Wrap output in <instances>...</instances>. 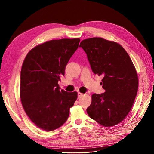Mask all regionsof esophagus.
<instances>
[{
	"label": "esophagus",
	"mask_w": 154,
	"mask_h": 154,
	"mask_svg": "<svg viewBox=\"0 0 154 154\" xmlns=\"http://www.w3.org/2000/svg\"><path fill=\"white\" fill-rule=\"evenodd\" d=\"M83 94H82V93H81V92H78V98L81 97L83 96Z\"/></svg>",
	"instance_id": "obj_1"
}]
</instances>
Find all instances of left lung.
<instances>
[{
    "mask_svg": "<svg viewBox=\"0 0 154 154\" xmlns=\"http://www.w3.org/2000/svg\"><path fill=\"white\" fill-rule=\"evenodd\" d=\"M86 53L92 72L102 75L104 93L92 95L87 108L89 117L101 125H118L128 115L138 88V75L125 50L116 42L101 38L82 40L80 44Z\"/></svg>",
    "mask_w": 154,
    "mask_h": 154,
    "instance_id": "left-lung-1",
    "label": "left lung"
}]
</instances>
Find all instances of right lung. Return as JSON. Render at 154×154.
I'll use <instances>...</instances> for the list:
<instances>
[{"label": "right lung", "instance_id": "add662e5", "mask_svg": "<svg viewBox=\"0 0 154 154\" xmlns=\"http://www.w3.org/2000/svg\"><path fill=\"white\" fill-rule=\"evenodd\" d=\"M80 40H50L36 46L25 57L21 70V101L32 123L43 130L62 126L77 100L76 91L60 90L58 82Z\"/></svg>", "mask_w": 154, "mask_h": 154}]
</instances>
